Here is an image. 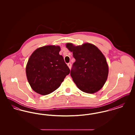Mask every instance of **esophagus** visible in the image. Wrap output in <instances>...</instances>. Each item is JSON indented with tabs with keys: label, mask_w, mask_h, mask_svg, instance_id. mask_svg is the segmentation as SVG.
<instances>
[{
	"label": "esophagus",
	"mask_w": 135,
	"mask_h": 135,
	"mask_svg": "<svg viewBox=\"0 0 135 135\" xmlns=\"http://www.w3.org/2000/svg\"><path fill=\"white\" fill-rule=\"evenodd\" d=\"M67 65H68V66L69 67V68H71V63H68V64H67Z\"/></svg>",
	"instance_id": "obj_1"
}]
</instances>
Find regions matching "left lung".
Masks as SVG:
<instances>
[{"instance_id": "8db88e82", "label": "left lung", "mask_w": 135, "mask_h": 135, "mask_svg": "<svg viewBox=\"0 0 135 135\" xmlns=\"http://www.w3.org/2000/svg\"><path fill=\"white\" fill-rule=\"evenodd\" d=\"M66 47L73 52L75 59L70 75L77 88L89 94L100 90L108 74V64L102 52L95 45L89 43L76 46L68 43Z\"/></svg>"}]
</instances>
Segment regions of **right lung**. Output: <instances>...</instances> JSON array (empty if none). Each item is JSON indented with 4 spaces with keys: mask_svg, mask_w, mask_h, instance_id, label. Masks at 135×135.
<instances>
[{
    "mask_svg": "<svg viewBox=\"0 0 135 135\" xmlns=\"http://www.w3.org/2000/svg\"><path fill=\"white\" fill-rule=\"evenodd\" d=\"M59 46L47 45L32 53L26 66V75L33 90L42 95L57 90L70 72Z\"/></svg>",
    "mask_w": 135,
    "mask_h": 135,
    "instance_id": "1",
    "label": "right lung"
}]
</instances>
